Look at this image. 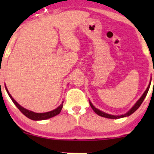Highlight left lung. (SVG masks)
I'll return each instance as SVG.
<instances>
[{"label": "left lung", "mask_w": 154, "mask_h": 154, "mask_svg": "<svg viewBox=\"0 0 154 154\" xmlns=\"http://www.w3.org/2000/svg\"><path fill=\"white\" fill-rule=\"evenodd\" d=\"M151 82H150L149 85H148L147 89H146V91L144 92V93H143V94L142 96L140 97V99H139L138 100H137V102H136L135 105H134L133 106H132V107L131 108V109H130V110L129 111H128V112H127L126 114H122V115H119V116L111 115V114H106V113H105V112H103V111H100L99 109H96V108H95V107L94 106H93V104H92L91 102L89 100L90 105H91V106L92 109H93V110L97 114H98V115H99V116H103V117L108 118V119H119V118L126 117V116H128L131 115L132 114H133V113L135 112V111L136 110H137V109H138V108H139L140 106V105H141V104H142L143 101L144 99H145V98H146V95H147V93H148V90H149L150 85H151ZM153 85H154V82H153Z\"/></svg>", "instance_id": "8db88e82"}]
</instances>
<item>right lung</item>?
<instances>
[{"instance_id": "add662e5", "label": "right lung", "mask_w": 154, "mask_h": 154, "mask_svg": "<svg viewBox=\"0 0 154 154\" xmlns=\"http://www.w3.org/2000/svg\"><path fill=\"white\" fill-rule=\"evenodd\" d=\"M6 90L7 93H8V95H9L10 98L12 100L13 103L15 104L16 106L18 108V109H19V111H20L24 116H26V117H28L29 119H30L32 120H35V121H38V120H45V119H50V118H51V117H54V116L58 115V114L61 112V109H62L63 101H62V103H61V104L59 106V107H57L56 109H54V110L48 111V112H45V113L33 112V111L27 110V109H24V108L22 107V106L19 105V104L17 103V102L16 101V100L14 99L13 98H12V96L11 95V94L9 93V92H8V89H7L6 87Z\"/></svg>"}]
</instances>
